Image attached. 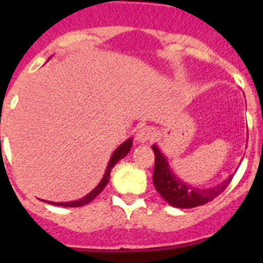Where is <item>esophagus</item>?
<instances>
[{"instance_id": "1", "label": "esophagus", "mask_w": 263, "mask_h": 263, "mask_svg": "<svg viewBox=\"0 0 263 263\" xmlns=\"http://www.w3.org/2000/svg\"><path fill=\"white\" fill-rule=\"evenodd\" d=\"M137 141L139 143H146L148 141H153V138L155 137V132L153 130V127L150 126H143L137 132Z\"/></svg>"}]
</instances>
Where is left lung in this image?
<instances>
[{"label":"left lung","instance_id":"obj_1","mask_svg":"<svg viewBox=\"0 0 263 263\" xmlns=\"http://www.w3.org/2000/svg\"><path fill=\"white\" fill-rule=\"evenodd\" d=\"M155 154V166L153 174V183L155 190L163 197L170 205L176 208H195V206L203 205L210 203L215 197L224 192L225 188L232 182L233 175H231L224 182L212 188H199L192 187L191 184L182 182L173 170L170 168L168 162L157 145L152 146Z\"/></svg>","mask_w":263,"mask_h":263}]
</instances>
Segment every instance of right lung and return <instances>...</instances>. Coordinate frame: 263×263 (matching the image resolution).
Returning <instances> with one entry per match:
<instances>
[{"label": "right lung", "mask_w": 263, "mask_h": 263, "mask_svg": "<svg viewBox=\"0 0 263 263\" xmlns=\"http://www.w3.org/2000/svg\"><path fill=\"white\" fill-rule=\"evenodd\" d=\"M132 145H133V139L129 138V139H126V141H125L122 145H120L117 148H116V152L111 154L110 160H109L108 167H106V171H105V174H104V178L101 179V182L99 183V185L95 188L93 191H90L87 196H84L83 199H80V200L68 201V203H53V201H46V203H50V204H53V205H60V206H72V208H76V206H83V205H85V204L90 203V201L93 200L95 197L100 194V192L103 191L104 188H105V185L108 184L109 179H110L111 168L115 167V164L117 163L118 160L122 159L124 157H126V154L130 152V148H132Z\"/></svg>", "instance_id": "1"}]
</instances>
